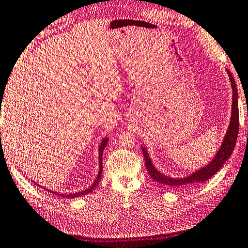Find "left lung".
I'll use <instances>...</instances> for the list:
<instances>
[{"label":"left lung","instance_id":"obj_1","mask_svg":"<svg viewBox=\"0 0 248 248\" xmlns=\"http://www.w3.org/2000/svg\"><path fill=\"white\" fill-rule=\"evenodd\" d=\"M227 72L231 79L232 90H233L232 117H231L230 126H228V129L226 132V135L224 137L222 145H220V148L216 153L215 157L213 158L212 162H209V164H207L206 166L199 170H196L195 173L190 174L189 176H186L183 178H173L159 173L158 170L155 169L153 163H152L150 158V155L147 154L145 148L142 146L147 172L155 182H158L159 184L167 186V187H174V188H180L187 185H194V184H199V183H204L205 181L209 180L213 175L218 172V170L222 169L224 163L230 158V156L234 151L236 140H237L238 126H239V114H238V95H237V89H236V84H235V79L233 76H232L231 72L228 70Z\"/></svg>","mask_w":248,"mask_h":248}]
</instances>
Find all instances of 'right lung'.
Returning <instances> with one entry per match:
<instances>
[{
  "label": "right lung",
  "instance_id": "add662e5",
  "mask_svg": "<svg viewBox=\"0 0 248 248\" xmlns=\"http://www.w3.org/2000/svg\"><path fill=\"white\" fill-rule=\"evenodd\" d=\"M108 137H106V139H104L102 140V143H101V145H100V153H98V161H100V170H98V174H97V177H96V180L94 181V183H93V185L92 186H90L89 188L87 189H85V190H81V192H78V193H74V194H58V193H55V192H52V190H49V192L51 193H53V194H56V195H59V196H61V197H64V199H75V197H78V196H83V195H86V194H89V193H91L92 192V190L96 187V185L98 184V182L101 181V176H102V156H103V151H104V148H105V146H106V144H108Z\"/></svg>",
  "mask_w": 248,
  "mask_h": 248
}]
</instances>
